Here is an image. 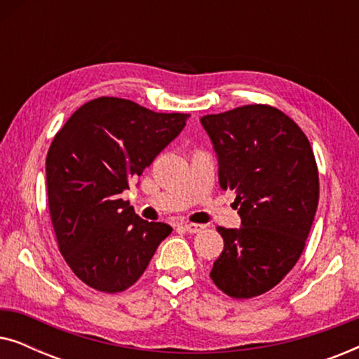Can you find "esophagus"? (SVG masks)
<instances>
[{
    "label": "esophagus",
    "mask_w": 359,
    "mask_h": 359,
    "mask_svg": "<svg viewBox=\"0 0 359 359\" xmlns=\"http://www.w3.org/2000/svg\"><path fill=\"white\" fill-rule=\"evenodd\" d=\"M183 229H184L186 232H188V233H198V232H201V230L204 229V225H201V224L184 222V224H183Z\"/></svg>",
    "instance_id": "1"
}]
</instances>
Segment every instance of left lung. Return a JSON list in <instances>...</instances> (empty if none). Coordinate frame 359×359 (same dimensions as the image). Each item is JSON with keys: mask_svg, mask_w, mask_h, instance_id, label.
I'll use <instances>...</instances> for the list:
<instances>
[{"mask_svg": "<svg viewBox=\"0 0 359 359\" xmlns=\"http://www.w3.org/2000/svg\"><path fill=\"white\" fill-rule=\"evenodd\" d=\"M204 129L219 156L222 189L235 193L240 229L217 227L224 250L210 279L233 299L268 292L306 247L318 205L311 142L291 117L269 104L208 114Z\"/></svg>", "mask_w": 359, "mask_h": 359, "instance_id": "left-lung-1", "label": "left lung"}]
</instances>
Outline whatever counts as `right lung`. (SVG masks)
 Returning a JSON list of instances; mask_svg holds the SVG:
<instances>
[{
    "instance_id": "obj_1",
    "label": "right lung",
    "mask_w": 359,
    "mask_h": 359,
    "mask_svg": "<svg viewBox=\"0 0 359 359\" xmlns=\"http://www.w3.org/2000/svg\"><path fill=\"white\" fill-rule=\"evenodd\" d=\"M189 114L101 96L73 112L47 154L48 210L63 259L96 291L129 289L170 225L147 222L121 193L183 130Z\"/></svg>"
}]
</instances>
